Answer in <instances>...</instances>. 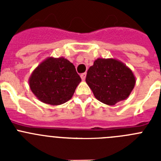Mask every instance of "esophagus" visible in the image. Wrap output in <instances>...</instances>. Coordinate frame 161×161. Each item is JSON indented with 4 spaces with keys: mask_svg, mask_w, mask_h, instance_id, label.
I'll list each match as a JSON object with an SVG mask.
<instances>
[{
    "mask_svg": "<svg viewBox=\"0 0 161 161\" xmlns=\"http://www.w3.org/2000/svg\"><path fill=\"white\" fill-rule=\"evenodd\" d=\"M80 77H81V79H82V80H85V78H86V73H82L81 75H80Z\"/></svg>",
    "mask_w": 161,
    "mask_h": 161,
    "instance_id": "34e87169",
    "label": "esophagus"
}]
</instances>
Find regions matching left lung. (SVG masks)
I'll return each instance as SVG.
<instances>
[{
  "label": "left lung",
  "mask_w": 161,
  "mask_h": 161,
  "mask_svg": "<svg viewBox=\"0 0 161 161\" xmlns=\"http://www.w3.org/2000/svg\"><path fill=\"white\" fill-rule=\"evenodd\" d=\"M85 81L98 101L114 106L128 97L136 85V76L120 60L98 58L89 68Z\"/></svg>",
  "instance_id": "1"
}]
</instances>
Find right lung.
I'll return each mask as SVG.
<instances>
[{
	"instance_id": "add662e5",
	"label": "right lung",
	"mask_w": 161,
	"mask_h": 161,
	"mask_svg": "<svg viewBox=\"0 0 161 161\" xmlns=\"http://www.w3.org/2000/svg\"><path fill=\"white\" fill-rule=\"evenodd\" d=\"M80 81L73 64L64 57L47 58L29 78L32 93L39 101L52 106L70 100Z\"/></svg>"
}]
</instances>
